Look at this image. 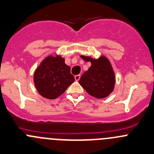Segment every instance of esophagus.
<instances>
[{
	"label": "esophagus",
	"mask_w": 154,
	"mask_h": 154,
	"mask_svg": "<svg viewBox=\"0 0 154 154\" xmlns=\"http://www.w3.org/2000/svg\"><path fill=\"white\" fill-rule=\"evenodd\" d=\"M74 78H75L76 81H78V80H80V74H78V75H76L75 77H74Z\"/></svg>",
	"instance_id": "34e87169"
}]
</instances>
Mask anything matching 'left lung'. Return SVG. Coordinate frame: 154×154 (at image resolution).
I'll return each mask as SVG.
<instances>
[{"mask_svg":"<svg viewBox=\"0 0 154 154\" xmlns=\"http://www.w3.org/2000/svg\"><path fill=\"white\" fill-rule=\"evenodd\" d=\"M80 57L91 62V67L80 77L79 83L90 95L96 98L108 96L114 89L115 74L110 61L105 56L94 59L89 56Z\"/></svg>","mask_w":154,"mask_h":154,"instance_id":"8db88e82","label":"left lung"}]
</instances>
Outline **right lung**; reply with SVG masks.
<instances>
[{
    "mask_svg": "<svg viewBox=\"0 0 154 154\" xmlns=\"http://www.w3.org/2000/svg\"><path fill=\"white\" fill-rule=\"evenodd\" d=\"M74 81L71 68L60 56L46 57L34 74V82L37 92L48 99L58 98Z\"/></svg>",
    "mask_w": 154,
    "mask_h": 154,
    "instance_id": "1",
    "label": "right lung"
}]
</instances>
